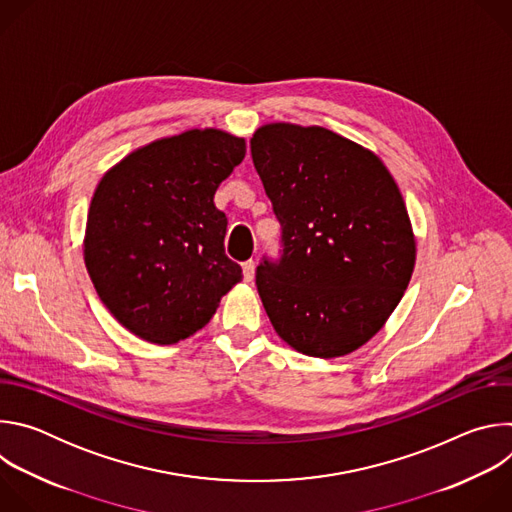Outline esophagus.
Returning <instances> with one entry per match:
<instances>
[{
    "label": "esophagus",
    "instance_id": "esophagus-1",
    "mask_svg": "<svg viewBox=\"0 0 512 512\" xmlns=\"http://www.w3.org/2000/svg\"><path fill=\"white\" fill-rule=\"evenodd\" d=\"M253 277H255V261L249 259V261L243 263V279L253 281Z\"/></svg>",
    "mask_w": 512,
    "mask_h": 512
}]
</instances>
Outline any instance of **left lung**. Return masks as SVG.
<instances>
[{"label": "left lung", "instance_id": "obj_1", "mask_svg": "<svg viewBox=\"0 0 512 512\" xmlns=\"http://www.w3.org/2000/svg\"><path fill=\"white\" fill-rule=\"evenodd\" d=\"M251 156L281 225L279 259L263 257L255 273L275 332L318 358L360 348L401 302L415 265L393 176L324 127L263 125Z\"/></svg>", "mask_w": 512, "mask_h": 512}]
</instances>
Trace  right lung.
<instances>
[{"label": "right lung", "mask_w": 512, "mask_h": 512, "mask_svg": "<svg viewBox=\"0 0 512 512\" xmlns=\"http://www.w3.org/2000/svg\"><path fill=\"white\" fill-rule=\"evenodd\" d=\"M245 152L241 137L192 129L143 145L101 178L85 263L101 302L135 336L154 344L192 336L241 281L214 192Z\"/></svg>", "instance_id": "add662e5"}]
</instances>
